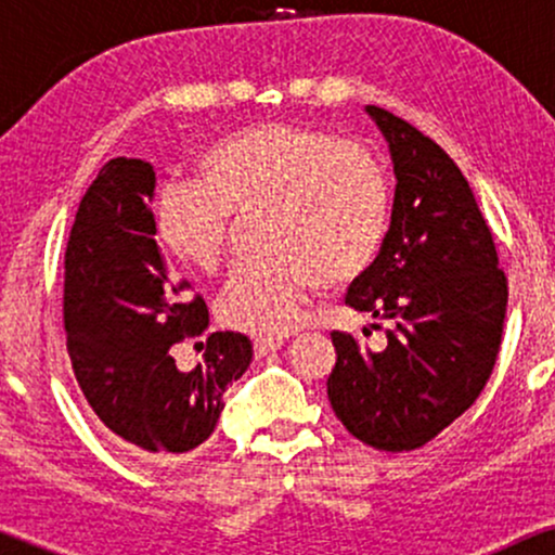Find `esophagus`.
Returning <instances> with one entry per match:
<instances>
[{"instance_id":"obj_1","label":"esophagus","mask_w":555,"mask_h":555,"mask_svg":"<svg viewBox=\"0 0 555 555\" xmlns=\"http://www.w3.org/2000/svg\"><path fill=\"white\" fill-rule=\"evenodd\" d=\"M284 341L282 339H256L253 344V349H256V358H266V354L276 352V349H282Z\"/></svg>"}]
</instances>
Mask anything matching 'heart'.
Masks as SVG:
<instances>
[{
  "label": "heart",
  "instance_id": "1",
  "mask_svg": "<svg viewBox=\"0 0 555 555\" xmlns=\"http://www.w3.org/2000/svg\"><path fill=\"white\" fill-rule=\"evenodd\" d=\"M197 182L169 184L156 201V234L188 269L214 273L232 216L258 214L256 247L219 297L221 323L279 339L326 286L360 279L388 229V184L365 145L302 125L232 132L197 156Z\"/></svg>",
  "mask_w": 555,
  "mask_h": 555
}]
</instances>
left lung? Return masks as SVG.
<instances>
[{
	"label": "left lung",
	"instance_id": "8db88e82",
	"mask_svg": "<svg viewBox=\"0 0 555 555\" xmlns=\"http://www.w3.org/2000/svg\"><path fill=\"white\" fill-rule=\"evenodd\" d=\"M365 112L391 151L397 190L378 258L349 286L347 305L391 326L380 352L341 331L331 334L328 399L362 443L412 451L449 428L486 388L508 286L460 167L401 117L378 106Z\"/></svg>",
	"mask_w": 555,
	"mask_h": 555
}]
</instances>
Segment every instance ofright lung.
<instances>
[{
    "mask_svg": "<svg viewBox=\"0 0 555 555\" xmlns=\"http://www.w3.org/2000/svg\"><path fill=\"white\" fill-rule=\"evenodd\" d=\"M156 171L140 158L104 164L75 214L65 253L67 352L95 417L145 460H175L208 441L224 391L253 360L234 331L208 336L193 371L169 349L208 328L201 295L169 269L151 211Z\"/></svg>",
    "mask_w": 555,
    "mask_h": 555,
    "instance_id": "obj_1",
    "label": "right lung"
}]
</instances>
